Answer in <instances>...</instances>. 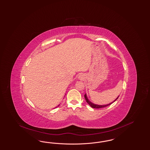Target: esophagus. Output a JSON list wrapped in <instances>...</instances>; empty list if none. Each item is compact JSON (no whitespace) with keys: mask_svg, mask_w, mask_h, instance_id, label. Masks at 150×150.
<instances>
[{"mask_svg":"<svg viewBox=\"0 0 150 150\" xmlns=\"http://www.w3.org/2000/svg\"><path fill=\"white\" fill-rule=\"evenodd\" d=\"M79 78L81 79V75H79Z\"/></svg>","mask_w":150,"mask_h":150,"instance_id":"obj_1","label":"esophagus"}]
</instances>
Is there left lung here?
I'll return each mask as SVG.
<instances>
[{
  "label": "left lung",
  "mask_w": 150,
  "mask_h": 150,
  "mask_svg": "<svg viewBox=\"0 0 150 150\" xmlns=\"http://www.w3.org/2000/svg\"><path fill=\"white\" fill-rule=\"evenodd\" d=\"M84 96H85V100H86V102H87V103L91 107V108H95V109H100V108H105V107H106V106H109L110 105H111V103H113L114 102H115L117 98H119V96L117 98H116L115 100H114L113 102H112V103H109V104H107V105H96V104H94V103H91L88 99V97H87V95H86V93H85V95H84Z\"/></svg>",
  "instance_id": "1"
}]
</instances>
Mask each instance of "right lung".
<instances>
[{
    "instance_id": "obj_1",
    "label": "right lung",
    "mask_w": 150,
    "mask_h": 150,
    "mask_svg": "<svg viewBox=\"0 0 150 150\" xmlns=\"http://www.w3.org/2000/svg\"><path fill=\"white\" fill-rule=\"evenodd\" d=\"M59 106V105H58V106Z\"/></svg>"
}]
</instances>
